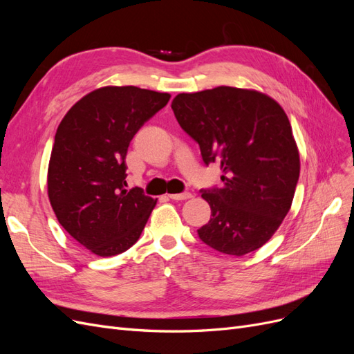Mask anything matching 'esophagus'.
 I'll return each mask as SVG.
<instances>
[{"label": "esophagus", "mask_w": 354, "mask_h": 354, "mask_svg": "<svg viewBox=\"0 0 354 354\" xmlns=\"http://www.w3.org/2000/svg\"><path fill=\"white\" fill-rule=\"evenodd\" d=\"M169 199L173 201H185V199H189L192 198V194H189V192H183V194H173V195H168Z\"/></svg>", "instance_id": "obj_1"}]
</instances>
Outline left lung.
<instances>
[{
  "instance_id": "obj_1",
  "label": "left lung",
  "mask_w": 354,
  "mask_h": 354,
  "mask_svg": "<svg viewBox=\"0 0 354 354\" xmlns=\"http://www.w3.org/2000/svg\"><path fill=\"white\" fill-rule=\"evenodd\" d=\"M171 108L199 145L203 164L223 169V187L201 189L212 218L199 239L234 257L259 250L291 208L299 177L286 113L269 95L234 87L181 93Z\"/></svg>"
}]
</instances>
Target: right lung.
Masks as SVG:
<instances>
[{
  "label": "right lung",
  "mask_w": 354,
  "mask_h": 354,
  "mask_svg": "<svg viewBox=\"0 0 354 354\" xmlns=\"http://www.w3.org/2000/svg\"><path fill=\"white\" fill-rule=\"evenodd\" d=\"M171 95L137 87H103L75 103L55 137L48 198L59 223L100 257L121 254L138 241L156 201L127 190L128 146Z\"/></svg>",
  "instance_id": "right-lung-1"
}]
</instances>
